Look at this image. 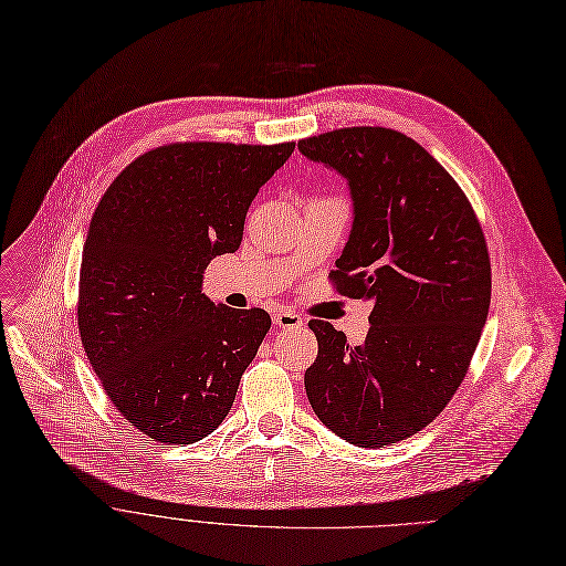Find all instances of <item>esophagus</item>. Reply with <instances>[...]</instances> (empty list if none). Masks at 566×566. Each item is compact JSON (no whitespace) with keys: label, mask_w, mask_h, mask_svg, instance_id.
<instances>
[{"label":"esophagus","mask_w":566,"mask_h":566,"mask_svg":"<svg viewBox=\"0 0 566 566\" xmlns=\"http://www.w3.org/2000/svg\"><path fill=\"white\" fill-rule=\"evenodd\" d=\"M272 319H274V325L281 327V329H294V327H302V325H304V319H302L297 313H294V311H290V308H279V311H274Z\"/></svg>","instance_id":"1"}]
</instances>
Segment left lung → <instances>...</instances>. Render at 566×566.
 Here are the masks:
<instances>
[{
  "label": "left lung",
  "mask_w": 566,
  "mask_h": 566,
  "mask_svg": "<svg viewBox=\"0 0 566 566\" xmlns=\"http://www.w3.org/2000/svg\"><path fill=\"white\" fill-rule=\"evenodd\" d=\"M347 181L353 228L332 279L373 304L361 345L311 319L304 385L317 419L378 449L433 421L463 382L491 306V260L465 193L412 138L355 126L300 140Z\"/></svg>",
  "instance_id": "8db88e82"
}]
</instances>
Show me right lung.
Returning <instances> with one entry per match:
<instances>
[{
    "instance_id": "1",
    "label": "right lung",
    "mask_w": 566,
    "mask_h": 566,
    "mask_svg": "<svg viewBox=\"0 0 566 566\" xmlns=\"http://www.w3.org/2000/svg\"><path fill=\"white\" fill-rule=\"evenodd\" d=\"M294 151L184 143L143 154L101 198L80 266L87 359L133 428L191 444L228 417L272 317L202 292L209 260L234 253L247 211Z\"/></svg>"
}]
</instances>
